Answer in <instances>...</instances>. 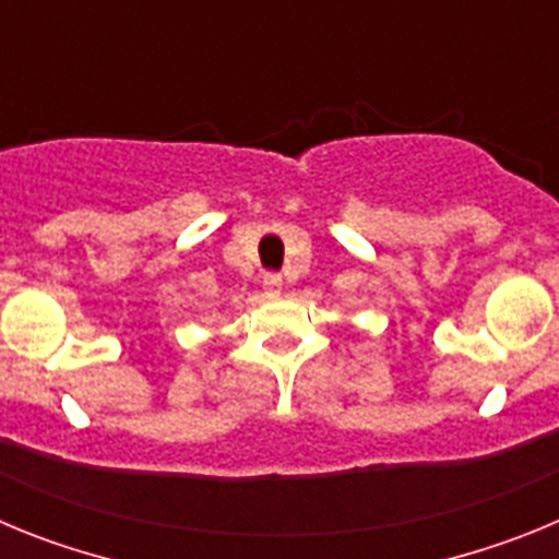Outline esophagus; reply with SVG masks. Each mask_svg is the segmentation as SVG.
<instances>
[{
  "mask_svg": "<svg viewBox=\"0 0 559 559\" xmlns=\"http://www.w3.org/2000/svg\"><path fill=\"white\" fill-rule=\"evenodd\" d=\"M263 288L269 290V294H280V290H283V276H280V274H265L263 276Z\"/></svg>",
  "mask_w": 559,
  "mask_h": 559,
  "instance_id": "1",
  "label": "esophagus"
}]
</instances>
